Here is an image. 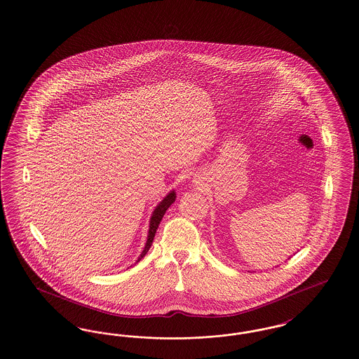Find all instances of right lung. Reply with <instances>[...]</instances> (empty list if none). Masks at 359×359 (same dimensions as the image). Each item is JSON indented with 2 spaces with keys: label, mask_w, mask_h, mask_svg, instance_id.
Masks as SVG:
<instances>
[{
  "label": "right lung",
  "mask_w": 359,
  "mask_h": 359,
  "mask_svg": "<svg viewBox=\"0 0 359 359\" xmlns=\"http://www.w3.org/2000/svg\"><path fill=\"white\" fill-rule=\"evenodd\" d=\"M175 199H176V194H175V191H171L163 201L158 203L156 208H155V211L152 212L151 220H149V230H148L147 243H145V247H144L143 252L137 258V262H140L145 257V254L148 252V250L151 248L152 242H154V238H155V233H156V230H158V224H160L163 216L165 214V211L170 208V205L172 204Z\"/></svg>",
  "instance_id": "right-lung-1"
}]
</instances>
